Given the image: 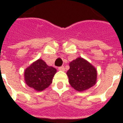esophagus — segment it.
<instances>
[{"instance_id": "34e87169", "label": "esophagus", "mask_w": 123, "mask_h": 123, "mask_svg": "<svg viewBox=\"0 0 123 123\" xmlns=\"http://www.w3.org/2000/svg\"><path fill=\"white\" fill-rule=\"evenodd\" d=\"M59 70H61V71H64V70H65V68H64V67H59Z\"/></svg>"}]
</instances>
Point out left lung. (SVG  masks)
Segmentation results:
<instances>
[{
  "label": "left lung",
  "instance_id": "8db88e82",
  "mask_svg": "<svg viewBox=\"0 0 123 123\" xmlns=\"http://www.w3.org/2000/svg\"><path fill=\"white\" fill-rule=\"evenodd\" d=\"M67 71L69 83L78 92H83L95 85L97 80V70L92 64L81 57L73 60Z\"/></svg>",
  "mask_w": 123,
  "mask_h": 123
}]
</instances>
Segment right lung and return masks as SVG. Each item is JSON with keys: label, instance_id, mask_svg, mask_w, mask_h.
Instances as JSON below:
<instances>
[{"label": "right lung", "instance_id": "1", "mask_svg": "<svg viewBox=\"0 0 123 123\" xmlns=\"http://www.w3.org/2000/svg\"><path fill=\"white\" fill-rule=\"evenodd\" d=\"M56 72V68L48 66L42 59H38L25 70V82L36 91H43L52 83Z\"/></svg>", "mask_w": 123, "mask_h": 123}]
</instances>
